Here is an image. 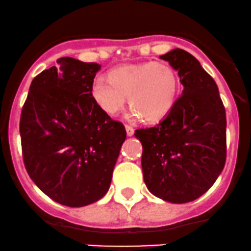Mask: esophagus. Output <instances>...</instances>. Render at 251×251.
Here are the masks:
<instances>
[{"mask_svg":"<svg viewBox=\"0 0 251 251\" xmlns=\"http://www.w3.org/2000/svg\"><path fill=\"white\" fill-rule=\"evenodd\" d=\"M126 135L131 136L134 134V128L130 126H126Z\"/></svg>","mask_w":251,"mask_h":251,"instance_id":"obj_1","label":"esophagus"}]
</instances>
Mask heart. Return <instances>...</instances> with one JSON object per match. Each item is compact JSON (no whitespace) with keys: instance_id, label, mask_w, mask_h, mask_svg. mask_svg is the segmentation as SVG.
<instances>
[{"instance_id":"1","label":"heart","mask_w":251,"mask_h":251,"mask_svg":"<svg viewBox=\"0 0 251 251\" xmlns=\"http://www.w3.org/2000/svg\"><path fill=\"white\" fill-rule=\"evenodd\" d=\"M106 79H93L90 94L102 112L115 116L126 105L131 116L153 123L163 120L179 94V75L168 63L126 64L111 70Z\"/></svg>"}]
</instances>
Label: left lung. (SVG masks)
Instances as JSON below:
<instances>
[{
	"label": "left lung",
	"mask_w": 251,
	"mask_h": 251,
	"mask_svg": "<svg viewBox=\"0 0 251 251\" xmlns=\"http://www.w3.org/2000/svg\"><path fill=\"white\" fill-rule=\"evenodd\" d=\"M177 71L183 90L156 126L138 129L144 181L165 202L182 204L205 193L226 162V112L219 88L183 49L159 56Z\"/></svg>",
	"instance_id": "obj_1"
}]
</instances>
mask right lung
Masks as SVG:
<instances>
[{
  "mask_svg": "<svg viewBox=\"0 0 251 251\" xmlns=\"http://www.w3.org/2000/svg\"><path fill=\"white\" fill-rule=\"evenodd\" d=\"M56 63L31 82L20 117L23 158L43 193L79 208L106 195L126 134L90 94L99 64Z\"/></svg>",
  "mask_w": 251,
  "mask_h": 251,
  "instance_id": "add662e5",
  "label": "right lung"
}]
</instances>
